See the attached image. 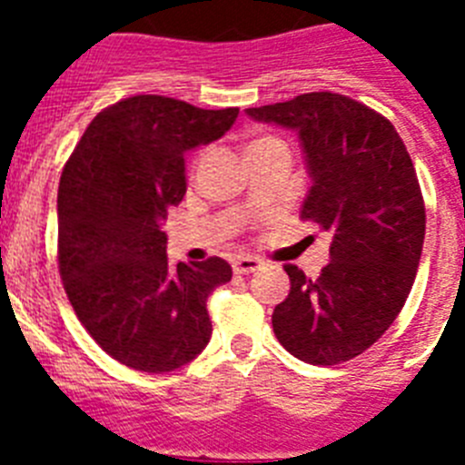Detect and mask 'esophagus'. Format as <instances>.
Returning a JSON list of instances; mask_svg holds the SVG:
<instances>
[{"instance_id": "1", "label": "esophagus", "mask_w": 465, "mask_h": 465, "mask_svg": "<svg viewBox=\"0 0 465 465\" xmlns=\"http://www.w3.org/2000/svg\"><path fill=\"white\" fill-rule=\"evenodd\" d=\"M261 265L262 262L253 256H237L235 261H232V270H235V274H252L256 272Z\"/></svg>"}]
</instances>
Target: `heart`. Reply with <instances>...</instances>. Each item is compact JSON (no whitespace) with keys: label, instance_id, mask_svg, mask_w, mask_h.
<instances>
[{"label":"heart","instance_id":"1","mask_svg":"<svg viewBox=\"0 0 465 465\" xmlns=\"http://www.w3.org/2000/svg\"><path fill=\"white\" fill-rule=\"evenodd\" d=\"M268 142H277V139H270V137H258L253 139L249 146H246V151H252V149H258V146H262V143H268Z\"/></svg>","mask_w":465,"mask_h":465}]
</instances>
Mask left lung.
I'll return each mask as SVG.
<instances>
[{
  "label": "left lung",
  "instance_id": "obj_1",
  "mask_svg": "<svg viewBox=\"0 0 465 465\" xmlns=\"http://www.w3.org/2000/svg\"><path fill=\"white\" fill-rule=\"evenodd\" d=\"M298 133L310 174L300 219L331 232V262L316 279L286 265L289 298L272 328L286 351L335 365L372 347L396 322L417 277L424 197L396 127L338 93H307L246 109Z\"/></svg>",
  "mask_w": 465,
  "mask_h": 465
}]
</instances>
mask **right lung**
<instances>
[{
  "label": "right lung",
  "mask_w": 465,
  "mask_h": 465,
  "mask_svg": "<svg viewBox=\"0 0 465 465\" xmlns=\"http://www.w3.org/2000/svg\"><path fill=\"white\" fill-rule=\"evenodd\" d=\"M240 109L134 94L100 111L57 188V262L74 312L111 359L142 372L191 363L212 338L207 298L223 258L167 261L163 223L186 195L188 151L228 133Z\"/></svg>",
  "instance_id": "add662e5"
}]
</instances>
